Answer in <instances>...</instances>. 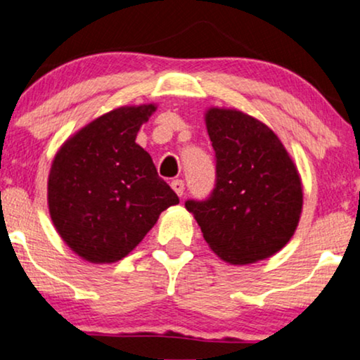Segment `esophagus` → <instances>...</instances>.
I'll return each instance as SVG.
<instances>
[{"label":"esophagus","mask_w":360,"mask_h":360,"mask_svg":"<svg viewBox=\"0 0 360 360\" xmlns=\"http://www.w3.org/2000/svg\"><path fill=\"white\" fill-rule=\"evenodd\" d=\"M171 188L174 189V193L179 195V198H183V194H184V189H186V186H184V181L183 179H174L171 183Z\"/></svg>","instance_id":"obj_1"}]
</instances>
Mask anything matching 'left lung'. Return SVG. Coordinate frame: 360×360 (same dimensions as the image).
<instances>
[{"mask_svg": "<svg viewBox=\"0 0 360 360\" xmlns=\"http://www.w3.org/2000/svg\"><path fill=\"white\" fill-rule=\"evenodd\" d=\"M215 151V184L204 200L188 199L209 247L232 265L281 250L298 225L303 189L285 146L266 124L237 110L205 115Z\"/></svg>", "mask_w": 360, "mask_h": 360, "instance_id": "obj_1", "label": "left lung"}]
</instances>
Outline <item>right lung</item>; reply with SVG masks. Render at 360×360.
<instances>
[{"instance_id":"add662e5","label":"right lung","mask_w":360,"mask_h":360,"mask_svg":"<svg viewBox=\"0 0 360 360\" xmlns=\"http://www.w3.org/2000/svg\"><path fill=\"white\" fill-rule=\"evenodd\" d=\"M155 105L122 107L65 141L52 162L49 212L64 242L85 260H122L179 198L158 176L136 133Z\"/></svg>"}]
</instances>
